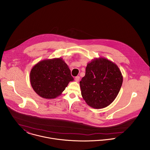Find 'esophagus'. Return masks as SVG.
Here are the masks:
<instances>
[{"label":"esophagus","mask_w":150,"mask_h":150,"mask_svg":"<svg viewBox=\"0 0 150 150\" xmlns=\"http://www.w3.org/2000/svg\"><path fill=\"white\" fill-rule=\"evenodd\" d=\"M80 77L79 76H77V77H75V81H76V82H79V80H80Z\"/></svg>","instance_id":"obj_1"}]
</instances>
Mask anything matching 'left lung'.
Segmentation results:
<instances>
[{
	"label": "left lung",
	"instance_id": "obj_1",
	"mask_svg": "<svg viewBox=\"0 0 150 150\" xmlns=\"http://www.w3.org/2000/svg\"><path fill=\"white\" fill-rule=\"evenodd\" d=\"M123 81L115 63L105 58H95L86 67L80 82L81 95L90 107L99 109L110 105L117 96Z\"/></svg>",
	"mask_w": 150,
	"mask_h": 150
}]
</instances>
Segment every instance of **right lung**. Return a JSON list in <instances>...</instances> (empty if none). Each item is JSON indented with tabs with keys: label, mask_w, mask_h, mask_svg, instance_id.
I'll return each instance as SVG.
<instances>
[{
	"label": "right lung",
	"mask_w": 150,
	"mask_h": 150,
	"mask_svg": "<svg viewBox=\"0 0 150 150\" xmlns=\"http://www.w3.org/2000/svg\"><path fill=\"white\" fill-rule=\"evenodd\" d=\"M73 80L69 66L62 58L41 61L30 73V82L35 92L48 99L60 96L69 82Z\"/></svg>",
	"instance_id": "obj_1"
}]
</instances>
